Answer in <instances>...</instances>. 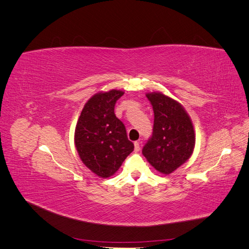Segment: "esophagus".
<instances>
[{"label":"esophagus","instance_id":"obj_1","mask_svg":"<svg viewBox=\"0 0 249 249\" xmlns=\"http://www.w3.org/2000/svg\"><path fill=\"white\" fill-rule=\"evenodd\" d=\"M134 146H135V152H139V150H140V144H139L138 141H136V142L134 143Z\"/></svg>","mask_w":249,"mask_h":249}]
</instances>
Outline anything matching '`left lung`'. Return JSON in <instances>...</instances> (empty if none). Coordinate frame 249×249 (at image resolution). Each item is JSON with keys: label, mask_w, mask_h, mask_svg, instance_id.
I'll return each mask as SVG.
<instances>
[{"label": "left lung", "mask_w": 249, "mask_h": 249, "mask_svg": "<svg viewBox=\"0 0 249 249\" xmlns=\"http://www.w3.org/2000/svg\"><path fill=\"white\" fill-rule=\"evenodd\" d=\"M154 110L153 135L142 154L155 169L169 175L191 157L195 134L184 107L161 92L146 94Z\"/></svg>", "instance_id": "1"}]
</instances>
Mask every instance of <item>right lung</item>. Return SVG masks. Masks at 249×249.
I'll return each instance as SVG.
<instances>
[{
    "mask_svg": "<svg viewBox=\"0 0 249 249\" xmlns=\"http://www.w3.org/2000/svg\"><path fill=\"white\" fill-rule=\"evenodd\" d=\"M124 91L112 89L90 97L74 131V144L82 162L100 178H109L134 150L124 124L114 113Z\"/></svg>",
    "mask_w": 249,
    "mask_h": 249,
    "instance_id": "obj_1",
    "label": "right lung"
}]
</instances>
